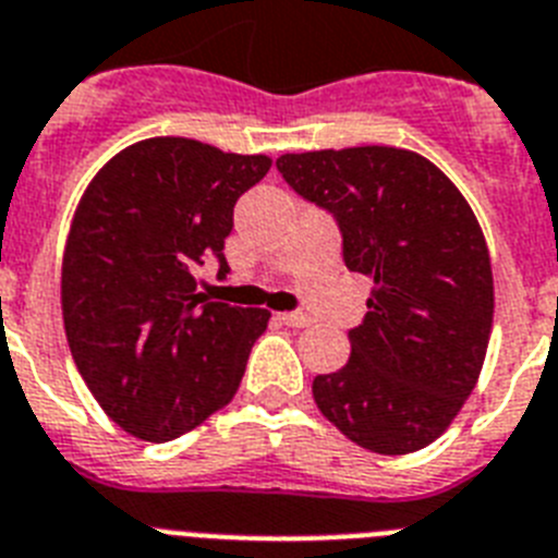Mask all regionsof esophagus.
<instances>
[{"label": "esophagus", "instance_id": "1", "mask_svg": "<svg viewBox=\"0 0 558 558\" xmlns=\"http://www.w3.org/2000/svg\"><path fill=\"white\" fill-rule=\"evenodd\" d=\"M280 323H283V326H292V329H306L308 315H303V312H283V315H280Z\"/></svg>", "mask_w": 558, "mask_h": 558}]
</instances>
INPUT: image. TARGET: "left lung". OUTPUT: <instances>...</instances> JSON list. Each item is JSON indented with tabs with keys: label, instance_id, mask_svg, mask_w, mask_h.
<instances>
[{
	"label": "left lung",
	"instance_id": "left-lung-1",
	"mask_svg": "<svg viewBox=\"0 0 558 558\" xmlns=\"http://www.w3.org/2000/svg\"><path fill=\"white\" fill-rule=\"evenodd\" d=\"M278 170L335 215L345 266L374 280L349 363L312 383L317 409L374 453L430 446L474 391L494 326L474 209L437 163L402 147L287 153Z\"/></svg>",
	"mask_w": 558,
	"mask_h": 558
}]
</instances>
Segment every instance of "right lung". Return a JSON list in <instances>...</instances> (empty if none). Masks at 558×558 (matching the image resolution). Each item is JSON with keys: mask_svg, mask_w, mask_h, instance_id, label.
Returning a JSON list of instances; mask_svg holds the SVG:
<instances>
[{"mask_svg": "<svg viewBox=\"0 0 558 558\" xmlns=\"http://www.w3.org/2000/svg\"><path fill=\"white\" fill-rule=\"evenodd\" d=\"M269 156L156 135L110 158L78 201L62 257L70 354L112 423L167 442L223 409L269 312L209 303L195 269L218 257Z\"/></svg>", "mask_w": 558, "mask_h": 558, "instance_id": "obj_1", "label": "right lung"}]
</instances>
